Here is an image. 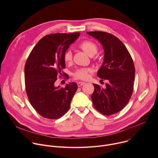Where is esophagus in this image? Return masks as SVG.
Listing matches in <instances>:
<instances>
[{"label":"esophagus","instance_id":"1","mask_svg":"<svg viewBox=\"0 0 158 158\" xmlns=\"http://www.w3.org/2000/svg\"><path fill=\"white\" fill-rule=\"evenodd\" d=\"M85 83L83 82H77V85H78V87H81V86L83 85Z\"/></svg>","mask_w":158,"mask_h":158}]
</instances>
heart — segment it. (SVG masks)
Masks as SVG:
<instances>
[{
	"label": "heart",
	"mask_w": 158,
	"mask_h": 158,
	"mask_svg": "<svg viewBox=\"0 0 158 158\" xmlns=\"http://www.w3.org/2000/svg\"><path fill=\"white\" fill-rule=\"evenodd\" d=\"M79 48L82 50L89 56H94L98 51V46L93 41L85 40H83L79 45ZM64 60L65 62H71L73 60V54L71 51H67L64 55ZM92 73L90 68H81L77 69L74 73V77L76 79L87 80L89 77V74Z\"/></svg>",
	"instance_id": "heart-1"
}]
</instances>
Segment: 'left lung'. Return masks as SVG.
<instances>
[{
  "label": "left lung",
  "mask_w": 158,
  "mask_h": 158,
  "mask_svg": "<svg viewBox=\"0 0 158 158\" xmlns=\"http://www.w3.org/2000/svg\"><path fill=\"white\" fill-rule=\"evenodd\" d=\"M87 34L102 44L104 59L97 76L109 81L105 89L93 84V105L105 116L116 114L127 105L133 92L135 67L132 59L124 44L116 36L101 31Z\"/></svg>",
  "instance_id": "1"
}]
</instances>
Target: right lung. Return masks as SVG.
<instances>
[{
	"mask_svg": "<svg viewBox=\"0 0 158 158\" xmlns=\"http://www.w3.org/2000/svg\"><path fill=\"white\" fill-rule=\"evenodd\" d=\"M79 35V32L56 33L44 36L26 60V93L32 106L43 118L59 119L69 109L77 89V84L71 82L65 87H60L55 86V82L65 67V52Z\"/></svg>",
	"mask_w": 158,
	"mask_h": 158,
	"instance_id": "right-lung-1",
	"label": "right lung"
}]
</instances>
